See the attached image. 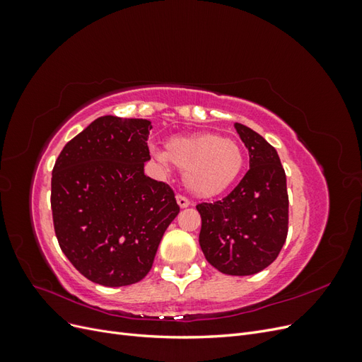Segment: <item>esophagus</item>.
I'll return each instance as SVG.
<instances>
[{
    "instance_id": "34e87169",
    "label": "esophagus",
    "mask_w": 362,
    "mask_h": 362,
    "mask_svg": "<svg viewBox=\"0 0 362 362\" xmlns=\"http://www.w3.org/2000/svg\"><path fill=\"white\" fill-rule=\"evenodd\" d=\"M177 202H178V205H180L181 208H185V206L190 205L189 198H185L184 194H177Z\"/></svg>"
}]
</instances>
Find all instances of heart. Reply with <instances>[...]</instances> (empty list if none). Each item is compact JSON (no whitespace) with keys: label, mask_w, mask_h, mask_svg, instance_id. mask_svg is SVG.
I'll use <instances>...</instances> for the list:
<instances>
[{"label":"heart","mask_w":362,"mask_h":362,"mask_svg":"<svg viewBox=\"0 0 362 362\" xmlns=\"http://www.w3.org/2000/svg\"><path fill=\"white\" fill-rule=\"evenodd\" d=\"M157 157L180 169L185 187L199 198H213L231 187L245 164L237 141L213 133L173 137Z\"/></svg>","instance_id":"1"}]
</instances>
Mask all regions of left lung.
<instances>
[{"instance_id": "8db88e82", "label": "left lung", "mask_w": 362, "mask_h": 362, "mask_svg": "<svg viewBox=\"0 0 362 362\" xmlns=\"http://www.w3.org/2000/svg\"><path fill=\"white\" fill-rule=\"evenodd\" d=\"M235 129L249 151V170L223 199L196 208L206 261L226 275L247 276L270 266L286 243L288 193L276 149L243 124Z\"/></svg>"}]
</instances>
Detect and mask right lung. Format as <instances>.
Listing matches in <instances>:
<instances>
[{
    "mask_svg": "<svg viewBox=\"0 0 362 362\" xmlns=\"http://www.w3.org/2000/svg\"><path fill=\"white\" fill-rule=\"evenodd\" d=\"M148 119L101 116L64 145L51 178L57 242L89 281L124 287L144 279L180 213L170 185L144 173Z\"/></svg>",
    "mask_w": 362,
    "mask_h": 362,
    "instance_id": "obj_1",
    "label": "right lung"
}]
</instances>
